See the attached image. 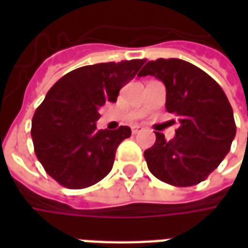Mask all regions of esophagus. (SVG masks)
I'll list each match as a JSON object with an SVG mask.
<instances>
[{
	"label": "esophagus",
	"mask_w": 248,
	"mask_h": 248,
	"mask_svg": "<svg viewBox=\"0 0 248 248\" xmlns=\"http://www.w3.org/2000/svg\"><path fill=\"white\" fill-rule=\"evenodd\" d=\"M142 130H143V127H140V126H133V127H131L133 134H138V133H140Z\"/></svg>",
	"instance_id": "1"
}]
</instances>
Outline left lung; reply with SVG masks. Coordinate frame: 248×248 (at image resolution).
<instances>
[{
  "instance_id": "left-lung-1",
  "label": "left lung",
  "mask_w": 248,
  "mask_h": 248,
  "mask_svg": "<svg viewBox=\"0 0 248 248\" xmlns=\"http://www.w3.org/2000/svg\"><path fill=\"white\" fill-rule=\"evenodd\" d=\"M138 76H154L165 83L166 110L179 124L171 140L155 133V143L145 151L149 170L172 186L201 183L227 155L236 133L222 87L202 69L178 58L149 61Z\"/></svg>"
}]
</instances>
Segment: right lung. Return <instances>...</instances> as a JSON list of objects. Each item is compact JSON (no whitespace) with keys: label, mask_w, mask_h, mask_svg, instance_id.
Here are the masks:
<instances>
[{"label":"right lung","mask_w":248,"mask_h":248,"mask_svg":"<svg viewBox=\"0 0 248 248\" xmlns=\"http://www.w3.org/2000/svg\"><path fill=\"white\" fill-rule=\"evenodd\" d=\"M146 60L82 66L53 85L31 121L35 155L46 172L67 188L93 186L111 171L115 150L131 135L127 126L98 130V110L115 102L119 90Z\"/></svg>","instance_id":"right-lung-1"}]
</instances>
